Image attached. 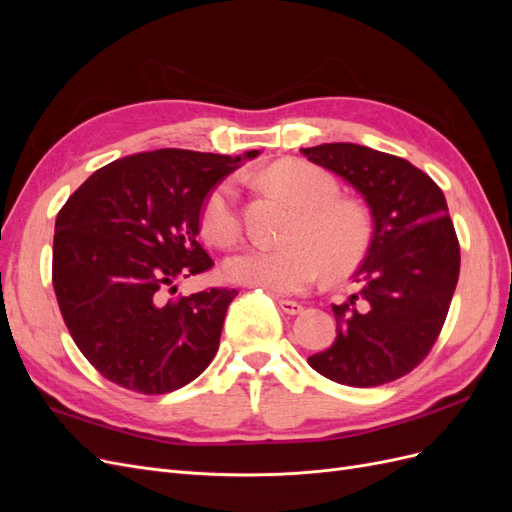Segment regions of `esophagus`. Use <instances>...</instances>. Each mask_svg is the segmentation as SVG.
Listing matches in <instances>:
<instances>
[{"mask_svg": "<svg viewBox=\"0 0 512 512\" xmlns=\"http://www.w3.org/2000/svg\"><path fill=\"white\" fill-rule=\"evenodd\" d=\"M277 303H280V307L284 309L286 314L290 316H297L303 312V305L299 301H290V299H277Z\"/></svg>", "mask_w": 512, "mask_h": 512, "instance_id": "esophagus-1", "label": "esophagus"}]
</instances>
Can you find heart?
I'll return each mask as SVG.
<instances>
[{
	"label": "heart",
	"mask_w": 512,
	"mask_h": 512,
	"mask_svg": "<svg viewBox=\"0 0 512 512\" xmlns=\"http://www.w3.org/2000/svg\"><path fill=\"white\" fill-rule=\"evenodd\" d=\"M265 179L299 209L286 235L290 245L245 247L228 256L226 280L271 294H297L316 282L320 269L329 277H344L361 265L371 243V218L361 203L339 196V185L327 170L286 160L273 164ZM198 222L209 243H235L241 235L235 185H215L203 200Z\"/></svg>",
	"instance_id": "obj_1"
}]
</instances>
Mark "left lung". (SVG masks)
Returning a JSON list of instances; mask_svg holds the SVG:
<instances>
[{"label":"left lung","instance_id":"1","mask_svg":"<svg viewBox=\"0 0 512 512\" xmlns=\"http://www.w3.org/2000/svg\"><path fill=\"white\" fill-rule=\"evenodd\" d=\"M303 156L359 190L374 235L359 290L333 305L337 337L307 363L346 386H380L423 363L444 327L459 280V241L442 190L404 158L354 143H324Z\"/></svg>","mask_w":512,"mask_h":512}]
</instances>
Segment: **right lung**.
Returning a JSON list of instances; mask_svg holds the SVG:
<instances>
[{
	"mask_svg": "<svg viewBox=\"0 0 512 512\" xmlns=\"http://www.w3.org/2000/svg\"><path fill=\"white\" fill-rule=\"evenodd\" d=\"M256 156L134 153L96 170L61 207L53 288L74 344L106 380L162 395L213 361L237 290L207 288L168 301L164 292L213 267L196 239L200 207L241 160Z\"/></svg>",
	"mask_w": 512,
	"mask_h": 512,
	"instance_id": "right-lung-1",
	"label": "right lung"
}]
</instances>
